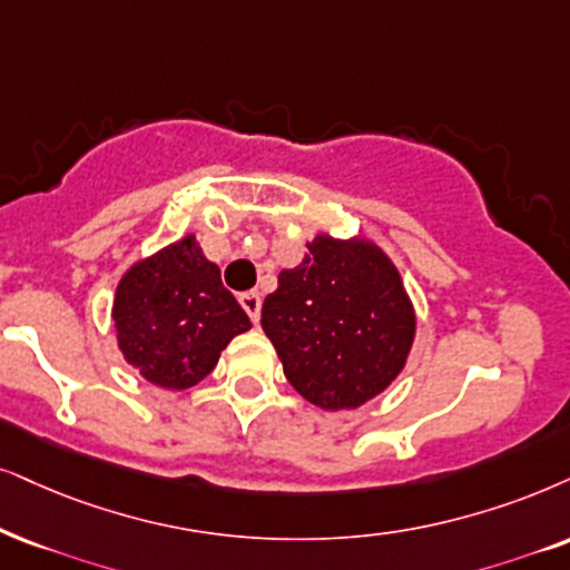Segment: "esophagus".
<instances>
[{
	"instance_id": "obj_1",
	"label": "esophagus",
	"mask_w": 570,
	"mask_h": 570,
	"mask_svg": "<svg viewBox=\"0 0 570 570\" xmlns=\"http://www.w3.org/2000/svg\"><path fill=\"white\" fill-rule=\"evenodd\" d=\"M239 305L244 307V313L249 315L252 323L261 321V307H263L261 294H257V292H244L242 297H239Z\"/></svg>"
}]
</instances>
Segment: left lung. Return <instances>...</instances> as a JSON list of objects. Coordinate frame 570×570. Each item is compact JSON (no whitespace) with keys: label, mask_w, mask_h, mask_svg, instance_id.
<instances>
[{"label":"left lung","mask_w":570,"mask_h":570,"mask_svg":"<svg viewBox=\"0 0 570 570\" xmlns=\"http://www.w3.org/2000/svg\"><path fill=\"white\" fill-rule=\"evenodd\" d=\"M297 268L278 273L263 331L286 379L313 405L355 410L405 368L415 309L379 244L318 234Z\"/></svg>","instance_id":"8db88e82"}]
</instances>
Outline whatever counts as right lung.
<instances>
[{
  "mask_svg": "<svg viewBox=\"0 0 570 570\" xmlns=\"http://www.w3.org/2000/svg\"><path fill=\"white\" fill-rule=\"evenodd\" d=\"M112 321L126 363L149 384L173 392L199 384L228 342L252 328L194 234L124 273Z\"/></svg>",
  "mask_w": 570,
  "mask_h": 570,
  "instance_id": "1",
  "label": "right lung"
}]
</instances>
